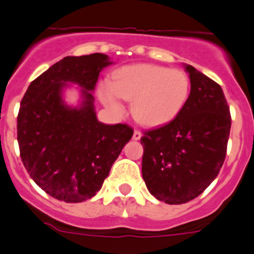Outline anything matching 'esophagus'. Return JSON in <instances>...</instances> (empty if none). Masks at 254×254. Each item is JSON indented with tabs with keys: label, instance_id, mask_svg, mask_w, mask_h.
<instances>
[{
	"label": "esophagus",
	"instance_id": "1",
	"mask_svg": "<svg viewBox=\"0 0 254 254\" xmlns=\"http://www.w3.org/2000/svg\"><path fill=\"white\" fill-rule=\"evenodd\" d=\"M140 137H142V133H140L138 129H134V132H133V139L138 140L140 139Z\"/></svg>",
	"mask_w": 254,
	"mask_h": 254
}]
</instances>
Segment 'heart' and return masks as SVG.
Wrapping results in <instances>:
<instances>
[{
	"instance_id": "obj_1",
	"label": "heart",
	"mask_w": 254,
	"mask_h": 254,
	"mask_svg": "<svg viewBox=\"0 0 254 254\" xmlns=\"http://www.w3.org/2000/svg\"><path fill=\"white\" fill-rule=\"evenodd\" d=\"M190 92V80L180 69L154 64L129 65L114 74V81L100 85L101 101L115 112L124 106L120 97L132 101V115L144 126L169 124L185 106Z\"/></svg>"
}]
</instances>
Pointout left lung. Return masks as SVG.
Wrapping results in <instances>:
<instances>
[{"label": "left lung", "mask_w": 254, "mask_h": 254, "mask_svg": "<svg viewBox=\"0 0 254 254\" xmlns=\"http://www.w3.org/2000/svg\"><path fill=\"white\" fill-rule=\"evenodd\" d=\"M191 90L169 124L145 130L142 175L148 190L170 205L189 202L215 180L226 158L231 115L217 82L185 65Z\"/></svg>", "instance_id": "obj_1"}]
</instances>
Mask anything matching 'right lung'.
<instances>
[{"mask_svg": "<svg viewBox=\"0 0 254 254\" xmlns=\"http://www.w3.org/2000/svg\"><path fill=\"white\" fill-rule=\"evenodd\" d=\"M110 64L101 53L63 58L31 82L21 101V159L34 183L60 201L81 202L95 196L132 138L128 125L110 126L96 119L91 91L100 71ZM66 82L83 87L79 109L62 101Z\"/></svg>", "mask_w": 254, "mask_h": 254, "instance_id": "1", "label": "right lung"}]
</instances>
